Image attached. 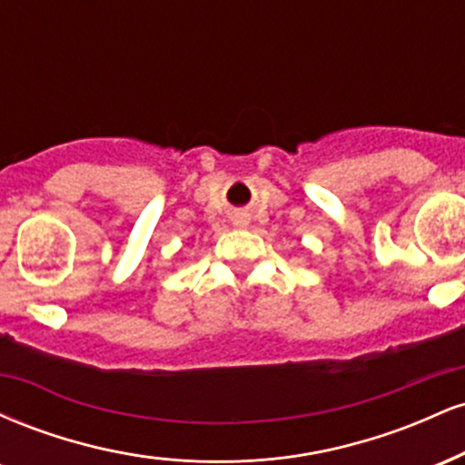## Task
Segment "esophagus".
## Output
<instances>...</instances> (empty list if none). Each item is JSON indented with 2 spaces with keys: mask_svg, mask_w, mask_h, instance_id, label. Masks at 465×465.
Returning <instances> with one entry per match:
<instances>
[{
  "mask_svg": "<svg viewBox=\"0 0 465 465\" xmlns=\"http://www.w3.org/2000/svg\"><path fill=\"white\" fill-rule=\"evenodd\" d=\"M238 225H244V221H238Z\"/></svg>",
  "mask_w": 465,
  "mask_h": 465,
  "instance_id": "34e87169",
  "label": "esophagus"
}]
</instances>
